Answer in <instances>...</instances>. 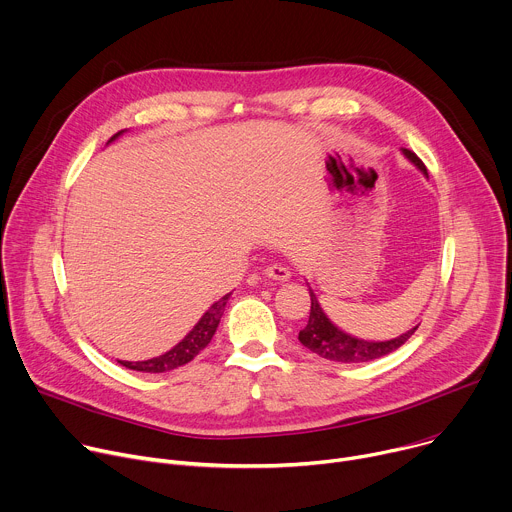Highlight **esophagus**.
Instances as JSON below:
<instances>
[{"mask_svg":"<svg viewBox=\"0 0 512 512\" xmlns=\"http://www.w3.org/2000/svg\"><path fill=\"white\" fill-rule=\"evenodd\" d=\"M265 275L269 279H275V281H287L289 279V269L283 267V265H267Z\"/></svg>","mask_w":512,"mask_h":512,"instance_id":"esophagus-1","label":"esophagus"}]
</instances>
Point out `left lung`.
<instances>
[{
  "mask_svg": "<svg viewBox=\"0 0 512 512\" xmlns=\"http://www.w3.org/2000/svg\"><path fill=\"white\" fill-rule=\"evenodd\" d=\"M403 154L427 176V168L413 152L403 150ZM310 300H312L310 320H308L306 328L300 330L298 338L306 348H310L312 352L320 354L322 358H328L334 362H369V360L381 358V356L397 350L401 344H405L411 338V334L417 330V326H415L413 330H409L393 340H385V342L360 340V338H354V336L342 332L328 320V316L320 308L312 289H310Z\"/></svg>",
  "mask_w": 512,
  "mask_h": 512,
  "instance_id": "8db88e82",
  "label": "left lung"
}]
</instances>
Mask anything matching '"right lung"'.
<instances>
[{
	"instance_id": "add662e5",
	"label": "right lung",
	"mask_w": 512,
	"mask_h": 512,
	"mask_svg": "<svg viewBox=\"0 0 512 512\" xmlns=\"http://www.w3.org/2000/svg\"><path fill=\"white\" fill-rule=\"evenodd\" d=\"M123 131L115 133L109 141H113L115 137H119ZM231 294L223 296L218 302H214L206 312L204 316L198 320V324L184 336L182 342H178L172 350H168L166 354L162 356H156V358H150V360H141V362H127V360H119L125 369H131V371H141V373H166V371H172V369H178L182 367V364L190 362L202 348L208 346V342L212 340L216 328H218V322H221L223 318V312H225V306L229 302Z\"/></svg>"
}]
</instances>
